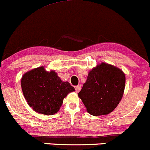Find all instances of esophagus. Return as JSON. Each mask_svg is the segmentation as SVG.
<instances>
[{
	"mask_svg": "<svg viewBox=\"0 0 150 150\" xmlns=\"http://www.w3.org/2000/svg\"><path fill=\"white\" fill-rule=\"evenodd\" d=\"M81 86H76V87H75L76 92V93H79V92L80 90H81Z\"/></svg>",
	"mask_w": 150,
	"mask_h": 150,
	"instance_id": "1",
	"label": "esophagus"
}]
</instances>
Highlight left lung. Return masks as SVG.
Segmentation results:
<instances>
[{
	"label": "left lung",
	"mask_w": 150,
	"mask_h": 150,
	"mask_svg": "<svg viewBox=\"0 0 150 150\" xmlns=\"http://www.w3.org/2000/svg\"><path fill=\"white\" fill-rule=\"evenodd\" d=\"M125 74L115 66L101 62L88 71L79 97L93 116L107 115L122 100L125 88Z\"/></svg>",
	"instance_id": "left-lung-1"
}]
</instances>
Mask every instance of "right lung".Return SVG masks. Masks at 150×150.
Listing matches in <instances>:
<instances>
[{
  "instance_id": "right-lung-1",
  "label": "right lung",
  "mask_w": 150,
  "mask_h": 150,
  "mask_svg": "<svg viewBox=\"0 0 150 150\" xmlns=\"http://www.w3.org/2000/svg\"><path fill=\"white\" fill-rule=\"evenodd\" d=\"M21 84L29 107L37 113L45 115L57 113L64 98L75 91L68 81H62L55 71H48L44 67L24 74Z\"/></svg>"
}]
</instances>
